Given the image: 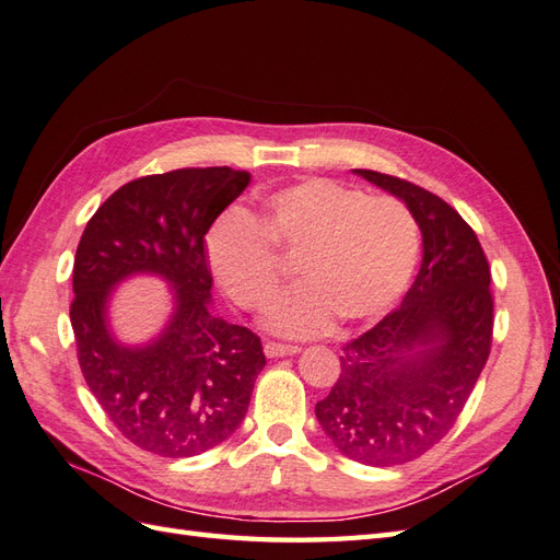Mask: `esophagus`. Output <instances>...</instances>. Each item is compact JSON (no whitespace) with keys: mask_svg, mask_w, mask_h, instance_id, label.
Returning a JSON list of instances; mask_svg holds the SVG:
<instances>
[{"mask_svg":"<svg viewBox=\"0 0 560 560\" xmlns=\"http://www.w3.org/2000/svg\"><path fill=\"white\" fill-rule=\"evenodd\" d=\"M300 348L298 346H285V342H275V340H267L265 342V354L271 357H285V354H295Z\"/></svg>","mask_w":560,"mask_h":560,"instance_id":"34e87169","label":"esophagus"}]
</instances>
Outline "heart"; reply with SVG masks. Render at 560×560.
I'll return each mask as SVG.
<instances>
[{"label":"heart","instance_id":"1","mask_svg":"<svg viewBox=\"0 0 560 560\" xmlns=\"http://www.w3.org/2000/svg\"><path fill=\"white\" fill-rule=\"evenodd\" d=\"M419 222L393 196H366L336 179H305L269 194L257 218L226 214L208 238L214 277L241 310L262 312L293 262L300 285L269 310L275 334L305 338L364 324L405 293L419 260Z\"/></svg>","mask_w":560,"mask_h":560}]
</instances>
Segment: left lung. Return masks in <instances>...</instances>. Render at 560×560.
<instances>
[{
  "mask_svg": "<svg viewBox=\"0 0 560 560\" xmlns=\"http://www.w3.org/2000/svg\"><path fill=\"white\" fill-rule=\"evenodd\" d=\"M402 198L423 262L402 305L342 346L340 376L314 413L336 447L366 466L407 464L450 433L492 350L490 262L476 232L423 186L354 170Z\"/></svg>",
  "mask_w": 560,
  "mask_h": 560,
  "instance_id": "left-lung-1",
  "label": "left lung"
}]
</instances>
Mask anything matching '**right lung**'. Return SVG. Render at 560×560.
I'll return each instance as SVG.
<instances>
[{"instance_id": "obj_1", "label": "right lung", "mask_w": 560, "mask_h": 560, "mask_svg": "<svg viewBox=\"0 0 560 560\" xmlns=\"http://www.w3.org/2000/svg\"><path fill=\"white\" fill-rule=\"evenodd\" d=\"M250 182L246 170L182 167L127 182L82 232L73 267L70 324L78 362L96 402L139 450L184 458L218 447L246 417L265 366L250 328L210 312L206 234ZM137 270L167 278L178 310L147 349L107 334L105 300Z\"/></svg>"}]
</instances>
